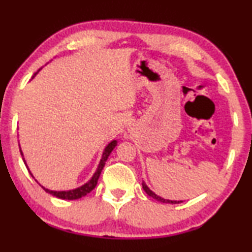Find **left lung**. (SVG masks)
<instances>
[{"label": "left lung", "instance_id": "8db88e82", "mask_svg": "<svg viewBox=\"0 0 252 252\" xmlns=\"http://www.w3.org/2000/svg\"><path fill=\"white\" fill-rule=\"evenodd\" d=\"M141 186H143V189L145 190V192H146V194L148 196H151V197H153L154 200H157V201H158V202H162V203H170V204H177V203H182L183 201H175V200H168V198H163V197H161V196H158V194H155L153 190H151L150 189V187H148L147 185H146V183L145 182H143V184H141Z\"/></svg>", "mask_w": 252, "mask_h": 252}]
</instances>
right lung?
Returning <instances> with one entry per match:
<instances>
[{"label": "right lung", "mask_w": 252, "mask_h": 252, "mask_svg": "<svg viewBox=\"0 0 252 252\" xmlns=\"http://www.w3.org/2000/svg\"><path fill=\"white\" fill-rule=\"evenodd\" d=\"M38 70H40V69H38ZM38 70H37L36 73L34 74L32 79H34V77L36 76V74L38 73ZM116 145H118V140L114 139V140H112L111 143H108L107 146H106V147L104 148V152H102L100 162H99V164H98V166H97V170H95L94 173V176H92L91 178H90L89 180H88V182H87L86 184H83V185L80 186V187H76V189H68V190H52V189H45L44 186H42L41 184L38 183L36 179H35V177L33 176V173L31 172L30 168H28L27 163H26V161H25L24 153H23V151H21L20 145H19V148H20V154H21V157H23V160H24V162H25V165L27 166V169H28V171H30L31 176L33 177V178L35 179V182L38 183V185H40V186L42 187V189H43L45 190V192L49 193V194H51V195H54V196H57L58 198H62V200H77V198H81V197L86 196L87 194L90 193L91 190L94 189L95 185H97V182H98V179H99V176H100V173H101V170L104 169L106 161H107V158H108L109 155H111L113 150H114V148L116 147Z\"/></svg>", "instance_id": "add662e5"}]
</instances>
